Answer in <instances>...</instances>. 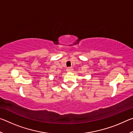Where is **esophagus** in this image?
<instances>
[{
    "label": "esophagus",
    "mask_w": 133,
    "mask_h": 133,
    "mask_svg": "<svg viewBox=\"0 0 133 133\" xmlns=\"http://www.w3.org/2000/svg\"><path fill=\"white\" fill-rule=\"evenodd\" d=\"M71 70H72V69L71 68V67H67V71H69V72L71 71Z\"/></svg>",
    "instance_id": "esophagus-1"
}]
</instances>
